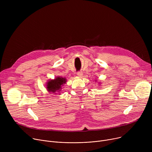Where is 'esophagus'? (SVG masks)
I'll list each match as a JSON object with an SVG mask.
<instances>
[{
	"label": "esophagus",
	"instance_id": "34e87169",
	"mask_svg": "<svg viewBox=\"0 0 152 152\" xmlns=\"http://www.w3.org/2000/svg\"><path fill=\"white\" fill-rule=\"evenodd\" d=\"M77 75L78 76H79V77H81V76H82V75H83V73H82V71H79V72H77Z\"/></svg>",
	"mask_w": 152,
	"mask_h": 152
}]
</instances>
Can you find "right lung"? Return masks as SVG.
<instances>
[{
  "instance_id": "obj_1",
  "label": "right lung",
  "mask_w": 152,
  "mask_h": 152,
  "mask_svg": "<svg viewBox=\"0 0 152 152\" xmlns=\"http://www.w3.org/2000/svg\"><path fill=\"white\" fill-rule=\"evenodd\" d=\"M66 82V79L64 77H58L54 80H51L48 82L47 88L49 92L56 93V92L61 91V86Z\"/></svg>"
}]
</instances>
